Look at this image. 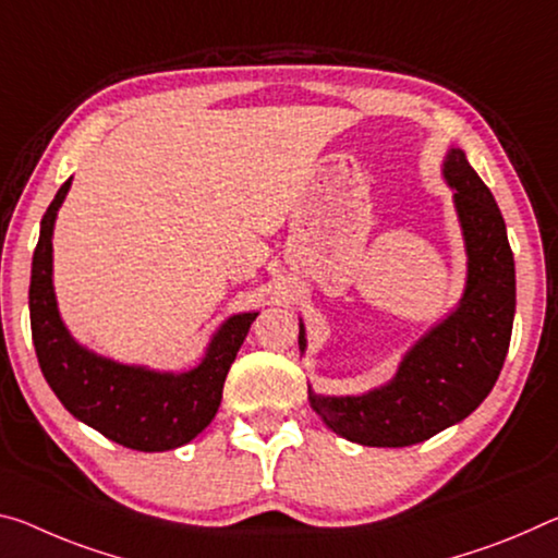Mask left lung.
I'll return each mask as SVG.
<instances>
[{
	"mask_svg": "<svg viewBox=\"0 0 558 558\" xmlns=\"http://www.w3.org/2000/svg\"><path fill=\"white\" fill-rule=\"evenodd\" d=\"M466 251L464 293L452 313L404 352L385 385L362 395H317L313 410L335 435L365 447H410L452 427L480 407L507 360L517 276L507 226L492 191L452 146L441 163ZM300 355L307 338L300 320Z\"/></svg>",
	"mask_w": 558,
	"mask_h": 558,
	"instance_id": "1",
	"label": "left lung"
}]
</instances>
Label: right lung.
<instances>
[{"label":"right lung","mask_w":558,"mask_h":558,"mask_svg":"<svg viewBox=\"0 0 558 558\" xmlns=\"http://www.w3.org/2000/svg\"><path fill=\"white\" fill-rule=\"evenodd\" d=\"M72 179L41 218L32 258L29 317L41 375L78 422L138 452H166L201 435L216 417L228 369L258 313H235L210 335L196 367L173 373L126 365L74 340L54 293V223Z\"/></svg>","instance_id":"1"}]
</instances>
